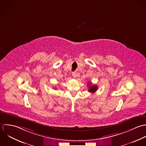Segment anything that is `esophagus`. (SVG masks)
<instances>
[{
	"label": "esophagus",
	"instance_id": "34e87169",
	"mask_svg": "<svg viewBox=\"0 0 146 146\" xmlns=\"http://www.w3.org/2000/svg\"><path fill=\"white\" fill-rule=\"evenodd\" d=\"M76 76H77V73H76V72H73V73H72V76H73V77L75 78V77H76Z\"/></svg>",
	"mask_w": 146,
	"mask_h": 146
}]
</instances>
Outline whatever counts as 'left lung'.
Here are the masks:
<instances>
[{
    "label": "left lung",
    "instance_id": "obj_1",
    "mask_svg": "<svg viewBox=\"0 0 146 146\" xmlns=\"http://www.w3.org/2000/svg\"><path fill=\"white\" fill-rule=\"evenodd\" d=\"M88 86L89 87V90L88 91L90 92L94 93L98 90V86L96 85H91L90 82L88 84Z\"/></svg>",
    "mask_w": 146,
    "mask_h": 146
}]
</instances>
